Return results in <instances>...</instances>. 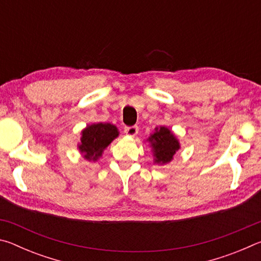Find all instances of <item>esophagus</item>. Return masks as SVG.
I'll return each instance as SVG.
<instances>
[{"label":"esophagus","instance_id":"34e87169","mask_svg":"<svg viewBox=\"0 0 261 261\" xmlns=\"http://www.w3.org/2000/svg\"><path fill=\"white\" fill-rule=\"evenodd\" d=\"M138 126L134 125V126H125L124 127V134L126 136H130V137H135L137 134H138Z\"/></svg>","mask_w":261,"mask_h":261}]
</instances>
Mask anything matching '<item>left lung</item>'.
I'll list each match as a JSON object with an SVG mask.
<instances>
[{"label":"left lung","instance_id":"1","mask_svg":"<svg viewBox=\"0 0 261 261\" xmlns=\"http://www.w3.org/2000/svg\"><path fill=\"white\" fill-rule=\"evenodd\" d=\"M153 154V162L158 166H165L173 161L176 152L180 148L177 137L167 126H156L153 134L146 139Z\"/></svg>","mask_w":261,"mask_h":261}]
</instances>
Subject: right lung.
I'll list each match as a JSON object with an SVG mask.
<instances>
[{
  "label": "right lung",
  "mask_w": 261,
  "mask_h": 261,
  "mask_svg": "<svg viewBox=\"0 0 261 261\" xmlns=\"http://www.w3.org/2000/svg\"><path fill=\"white\" fill-rule=\"evenodd\" d=\"M81 135V141L77 145L79 153L86 161L96 162L102 156L105 149L117 138L120 131L110 123H92L84 127Z\"/></svg>",
  "instance_id": "add662e5"
}]
</instances>
